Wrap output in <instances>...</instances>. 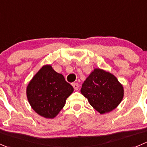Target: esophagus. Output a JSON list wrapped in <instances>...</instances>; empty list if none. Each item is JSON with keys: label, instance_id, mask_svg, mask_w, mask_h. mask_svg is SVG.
Wrapping results in <instances>:
<instances>
[{"label": "esophagus", "instance_id": "obj_1", "mask_svg": "<svg viewBox=\"0 0 147 147\" xmlns=\"http://www.w3.org/2000/svg\"><path fill=\"white\" fill-rule=\"evenodd\" d=\"M72 86H73V88H75V90H78V88H79V85H78V83H72Z\"/></svg>", "mask_w": 147, "mask_h": 147}]
</instances>
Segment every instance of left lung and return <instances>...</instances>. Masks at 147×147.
Instances as JSON below:
<instances>
[{
	"label": "left lung",
	"instance_id": "left-lung-1",
	"mask_svg": "<svg viewBox=\"0 0 147 147\" xmlns=\"http://www.w3.org/2000/svg\"><path fill=\"white\" fill-rule=\"evenodd\" d=\"M80 92L100 114L112 111L124 95L123 85L113 74L95 68L84 81Z\"/></svg>",
	"mask_w": 147,
	"mask_h": 147
}]
</instances>
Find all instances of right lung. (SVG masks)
Listing matches in <instances>:
<instances>
[{
    "mask_svg": "<svg viewBox=\"0 0 147 147\" xmlns=\"http://www.w3.org/2000/svg\"><path fill=\"white\" fill-rule=\"evenodd\" d=\"M74 88L65 81L62 74L51 65L40 68L26 87V97L31 108L45 119L56 117L65 106Z\"/></svg>",
    "mask_w": 147,
    "mask_h": 147,
    "instance_id": "add662e5",
    "label": "right lung"
}]
</instances>
